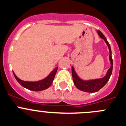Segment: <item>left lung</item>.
Returning <instances> with one entry per match:
<instances>
[{
  "label": "left lung",
  "instance_id": "1",
  "mask_svg": "<svg viewBox=\"0 0 126 126\" xmlns=\"http://www.w3.org/2000/svg\"><path fill=\"white\" fill-rule=\"evenodd\" d=\"M97 34L105 42L106 45H107L109 50V61L110 63V67L107 70L106 75L102 78L96 79H91V80H83L81 79L75 71L73 66H71V71H72V77H73V83L78 89L81 91L85 92L94 93L98 91L100 89H101L104 85L107 83L110 77L113 68V61L112 58V51H111L110 46L109 42L104 35L100 31H97Z\"/></svg>",
  "mask_w": 126,
  "mask_h": 126
}]
</instances>
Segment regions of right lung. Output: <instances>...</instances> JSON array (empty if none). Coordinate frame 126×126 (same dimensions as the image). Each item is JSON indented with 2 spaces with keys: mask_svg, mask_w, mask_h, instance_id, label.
Returning a JSON list of instances; mask_svg holds the SVG:
<instances>
[{
  "mask_svg": "<svg viewBox=\"0 0 126 126\" xmlns=\"http://www.w3.org/2000/svg\"><path fill=\"white\" fill-rule=\"evenodd\" d=\"M57 70L58 67H56L46 78L36 81H24V80H22L20 79H19L16 75V74L14 73V71L13 73L16 80L19 83V84L21 85H22V87L27 88L28 90L38 92L46 90V89H47V88H48L50 87L51 85L53 83V80L55 79V75H56Z\"/></svg>",
  "mask_w": 126,
  "mask_h": 126,
  "instance_id": "1",
  "label": "right lung"
}]
</instances>
